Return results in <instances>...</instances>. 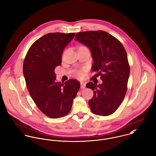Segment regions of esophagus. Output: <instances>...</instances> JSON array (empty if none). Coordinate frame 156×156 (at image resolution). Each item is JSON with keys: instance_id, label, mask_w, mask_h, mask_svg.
<instances>
[{"instance_id": "1", "label": "esophagus", "mask_w": 156, "mask_h": 156, "mask_svg": "<svg viewBox=\"0 0 156 156\" xmlns=\"http://www.w3.org/2000/svg\"><path fill=\"white\" fill-rule=\"evenodd\" d=\"M85 87H86V83L83 82H80V88L82 89H83V88H85Z\"/></svg>"}]
</instances>
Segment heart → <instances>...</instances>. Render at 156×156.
Masks as SVG:
<instances>
[{"label":"heart","instance_id":"heart-1","mask_svg":"<svg viewBox=\"0 0 156 156\" xmlns=\"http://www.w3.org/2000/svg\"><path fill=\"white\" fill-rule=\"evenodd\" d=\"M85 72H86L85 69H79V70H77L76 71V75L78 77L82 78V77H83L85 76Z\"/></svg>","mask_w":156,"mask_h":156}]
</instances>
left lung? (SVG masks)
Returning <instances> with one entry per match:
<instances>
[{"instance_id": "obj_1", "label": "left lung", "mask_w": 156, "mask_h": 156, "mask_svg": "<svg viewBox=\"0 0 156 156\" xmlns=\"http://www.w3.org/2000/svg\"><path fill=\"white\" fill-rule=\"evenodd\" d=\"M75 37L89 48L94 61L92 69L103 81L86 85L94 91L89 100L90 110L95 115H110L122 103L127 90L130 66L126 51L119 40L103 30L79 32Z\"/></svg>"}]
</instances>
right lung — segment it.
I'll return each instance as SVG.
<instances>
[{
	"mask_svg": "<svg viewBox=\"0 0 156 156\" xmlns=\"http://www.w3.org/2000/svg\"><path fill=\"white\" fill-rule=\"evenodd\" d=\"M75 33H49L33 43L23 63L26 87L34 101L46 116L58 118L71 109L80 83L75 79L56 82L55 67L62 62V55Z\"/></svg>",
	"mask_w": 156,
	"mask_h": 156,
	"instance_id": "obj_1",
	"label": "right lung"
}]
</instances>
